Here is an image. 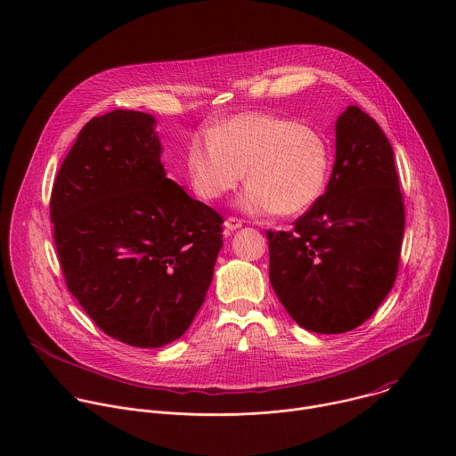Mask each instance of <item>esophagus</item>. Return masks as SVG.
<instances>
[{"label": "esophagus", "mask_w": 456, "mask_h": 456, "mask_svg": "<svg viewBox=\"0 0 456 456\" xmlns=\"http://www.w3.org/2000/svg\"><path fill=\"white\" fill-rule=\"evenodd\" d=\"M241 224H243V222H241L238 216H227V218H225V222H224L225 234H229V232H232V231L240 229V227H241Z\"/></svg>", "instance_id": "esophagus-1"}]
</instances>
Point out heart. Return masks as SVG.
I'll list each match as a JSON object with an SVG mask.
<instances>
[{"label":"heart","mask_w":456,"mask_h":456,"mask_svg":"<svg viewBox=\"0 0 456 456\" xmlns=\"http://www.w3.org/2000/svg\"><path fill=\"white\" fill-rule=\"evenodd\" d=\"M330 146L308 124L273 113H243L192 137L187 175L192 191L216 200L247 171L241 204L254 213L294 216L310 209L327 187Z\"/></svg>","instance_id":"1"}]
</instances>
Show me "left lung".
Segmentation results:
<instances>
[{
  "label": "left lung",
  "instance_id": "8db88e82",
  "mask_svg": "<svg viewBox=\"0 0 456 456\" xmlns=\"http://www.w3.org/2000/svg\"><path fill=\"white\" fill-rule=\"evenodd\" d=\"M404 222L394 148L375 118L348 106L327 191L290 231H267L271 285L299 327L343 334L362 324L395 283Z\"/></svg>",
  "mask_w": 456,
  "mask_h": 456
}]
</instances>
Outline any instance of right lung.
Returning <instances> with one entry per match:
<instances>
[{"label":"right lung","mask_w":456,"mask_h":456,"mask_svg":"<svg viewBox=\"0 0 456 456\" xmlns=\"http://www.w3.org/2000/svg\"><path fill=\"white\" fill-rule=\"evenodd\" d=\"M153 124L129 110L88 120L50 197L64 283L104 334L139 348L189 329L224 245L222 215L166 178Z\"/></svg>","instance_id":"right-lung-1"}]
</instances>
